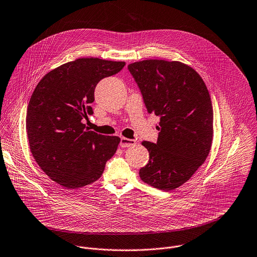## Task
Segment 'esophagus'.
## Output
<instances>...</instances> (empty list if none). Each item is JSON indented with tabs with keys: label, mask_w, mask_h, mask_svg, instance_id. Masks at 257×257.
<instances>
[{
	"label": "esophagus",
	"mask_w": 257,
	"mask_h": 257,
	"mask_svg": "<svg viewBox=\"0 0 257 257\" xmlns=\"http://www.w3.org/2000/svg\"><path fill=\"white\" fill-rule=\"evenodd\" d=\"M136 144V141L133 140V139H128V138H125V137H122L121 140H120V146L123 147V148H126V147H130V146H133Z\"/></svg>",
	"instance_id": "esophagus-1"
}]
</instances>
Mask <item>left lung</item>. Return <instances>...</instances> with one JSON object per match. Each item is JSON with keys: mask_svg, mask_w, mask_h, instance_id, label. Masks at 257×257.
<instances>
[{"mask_svg": "<svg viewBox=\"0 0 257 257\" xmlns=\"http://www.w3.org/2000/svg\"><path fill=\"white\" fill-rule=\"evenodd\" d=\"M149 114L160 117L156 143L143 141L149 162L140 169L147 184L170 191L206 160L213 136V109L199 74L180 62L145 60L128 65Z\"/></svg>", "mask_w": 257, "mask_h": 257, "instance_id": "obj_1", "label": "left lung"}]
</instances>
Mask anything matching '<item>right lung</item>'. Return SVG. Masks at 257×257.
Wrapping results in <instances>:
<instances>
[{
    "mask_svg": "<svg viewBox=\"0 0 257 257\" xmlns=\"http://www.w3.org/2000/svg\"><path fill=\"white\" fill-rule=\"evenodd\" d=\"M125 62L81 58L46 74L35 88L26 129L33 157L56 183L80 188L99 179L120 138L89 131L82 123L93 114L94 91Z\"/></svg>",
    "mask_w": 257,
    "mask_h": 257,
    "instance_id": "obj_1",
    "label": "right lung"
}]
</instances>
